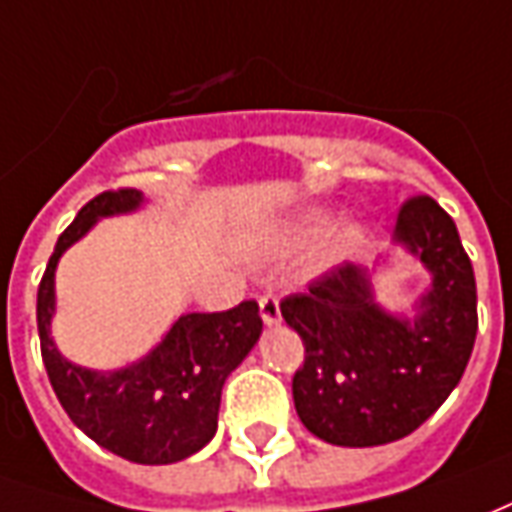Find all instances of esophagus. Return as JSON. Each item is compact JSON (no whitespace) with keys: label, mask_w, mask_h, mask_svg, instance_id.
<instances>
[{"label":"esophagus","mask_w":512,"mask_h":512,"mask_svg":"<svg viewBox=\"0 0 512 512\" xmlns=\"http://www.w3.org/2000/svg\"><path fill=\"white\" fill-rule=\"evenodd\" d=\"M260 318H263L266 327H277V324H280L282 313L280 296H277V293H263V296H260Z\"/></svg>","instance_id":"esophagus-1"}]
</instances>
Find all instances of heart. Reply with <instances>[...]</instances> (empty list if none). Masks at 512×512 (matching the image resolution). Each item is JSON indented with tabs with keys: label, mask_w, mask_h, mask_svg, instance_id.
<instances>
[{
	"label": "heart",
	"mask_w": 512,
	"mask_h": 512,
	"mask_svg": "<svg viewBox=\"0 0 512 512\" xmlns=\"http://www.w3.org/2000/svg\"><path fill=\"white\" fill-rule=\"evenodd\" d=\"M321 227H324V216H321V213H305V216H299V219L291 221V224L285 227L280 244L285 246V249L307 244V241L318 238ZM349 241H352V238H349V232H341V235L332 241V252H343V249L349 246Z\"/></svg>",
	"instance_id": "1"
}]
</instances>
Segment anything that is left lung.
Returning <instances> with one entry per match:
<instances>
[{"label": "left lung", "mask_w": 512, "mask_h": 512, "mask_svg": "<svg viewBox=\"0 0 512 512\" xmlns=\"http://www.w3.org/2000/svg\"><path fill=\"white\" fill-rule=\"evenodd\" d=\"M391 244L430 274L413 316L377 302V263H343L280 305L305 343L293 405L332 446H382L418 430L455 391L474 349L477 285L452 216L430 196H413Z\"/></svg>", "instance_id": "1"}]
</instances>
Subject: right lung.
Masks as SVG:
<instances>
[{
    "label": "right lung",
    "instance_id": "right-lung-1",
    "mask_svg": "<svg viewBox=\"0 0 512 512\" xmlns=\"http://www.w3.org/2000/svg\"><path fill=\"white\" fill-rule=\"evenodd\" d=\"M146 205L141 191H107L91 199L57 238L38 288V335L46 374L69 418L113 455L169 466L196 455L219 427L221 388L263 332L257 302L224 313H182L166 335L127 366L96 371L60 355L52 338L57 310L55 271L66 249L96 221L127 216Z\"/></svg>",
    "mask_w": 512,
    "mask_h": 512
}]
</instances>
